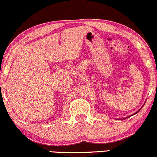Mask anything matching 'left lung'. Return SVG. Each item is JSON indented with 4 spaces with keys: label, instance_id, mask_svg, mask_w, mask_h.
Returning a JSON list of instances; mask_svg holds the SVG:
<instances>
[{
    "label": "left lung",
    "instance_id": "left-lung-1",
    "mask_svg": "<svg viewBox=\"0 0 157 157\" xmlns=\"http://www.w3.org/2000/svg\"><path fill=\"white\" fill-rule=\"evenodd\" d=\"M140 110H139V111H140ZM138 112H137V113H138ZM135 114H136V113H135Z\"/></svg>",
    "mask_w": 157,
    "mask_h": 157
}]
</instances>
